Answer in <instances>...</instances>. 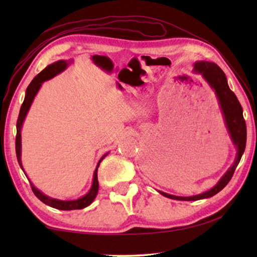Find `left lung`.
<instances>
[{
  "mask_svg": "<svg viewBox=\"0 0 257 257\" xmlns=\"http://www.w3.org/2000/svg\"><path fill=\"white\" fill-rule=\"evenodd\" d=\"M194 71L201 73L202 77L207 81V84L210 85L211 88L215 92L221 112H222L223 115L225 128L228 130V134L230 138H231L232 144L236 147L237 153L233 164L221 177V179L217 181V184L210 190L205 191V193L195 195V196L181 197L159 190V193L163 195V196L171 199H177V201H198V199L214 196L220 190H222L232 178L233 172L236 170L237 165L239 164V161H240L246 147L247 132L246 123L242 115V107L236 95L229 88L228 80L224 72L221 70V68L217 64L208 62V61H197V62H195Z\"/></svg>",
  "mask_w": 257,
  "mask_h": 257,
  "instance_id": "1",
  "label": "left lung"
}]
</instances>
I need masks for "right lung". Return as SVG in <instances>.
Segmentation results:
<instances>
[{
  "label": "right lung",
  "instance_id": "1",
  "mask_svg": "<svg viewBox=\"0 0 257 257\" xmlns=\"http://www.w3.org/2000/svg\"><path fill=\"white\" fill-rule=\"evenodd\" d=\"M71 62H72L71 60H69V61L60 60V61H56V62H54V63L50 64V66H47L44 69V70H42L36 77L34 78L32 82L29 84V86L27 87V89H26L25 99H24L23 105H21V107H20L18 121H17V137H16L17 159H18L20 168L23 169L25 175H26V172L24 170L23 162H21V128H23V124H24V121L26 119V115H27L29 108H30V106H32V103L34 101V98H35V96H36V94L38 93V90H40L43 82L52 79V78L55 77L56 75H59V73L66 70V69L69 67V64H70ZM107 154H108V152H107V153L104 154L98 161V163L96 165V169H95V171H94L93 184H92V187H90V189L88 190V193L84 195L82 197L78 198V199H72V201H61V199L52 198L50 196H47V195L43 194L40 189H37L36 187H35L32 184V181L29 180V178L27 177V175H26V177L28 178V180L30 182V186H32V189L34 191V194L36 195L38 199H41L43 203L46 204V205H49L51 207H54V208H58V210H63V211L81 210V208H85L88 205H90V204L94 202L95 197H96L97 191H98L97 169L99 167V163L102 162L103 159L105 158Z\"/></svg>",
  "mask_w": 257,
  "mask_h": 257
}]
</instances>
